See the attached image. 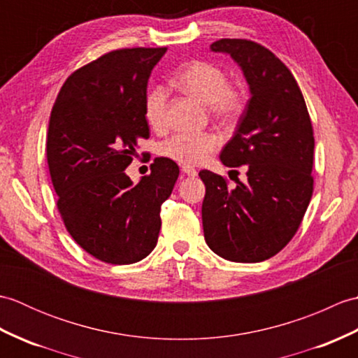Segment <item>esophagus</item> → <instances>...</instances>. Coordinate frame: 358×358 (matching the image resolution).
Listing matches in <instances>:
<instances>
[{
  "label": "esophagus",
  "mask_w": 358,
  "mask_h": 358,
  "mask_svg": "<svg viewBox=\"0 0 358 358\" xmlns=\"http://www.w3.org/2000/svg\"><path fill=\"white\" fill-rule=\"evenodd\" d=\"M181 172H183L185 175H187V177H196V169H194L192 166H187V164H185V166H181Z\"/></svg>",
  "instance_id": "34e87169"
}]
</instances>
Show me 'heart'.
Instances as JSON below:
<instances>
[{
  "instance_id": "b5f03b06",
  "label": "heart",
  "mask_w": 358,
  "mask_h": 358,
  "mask_svg": "<svg viewBox=\"0 0 358 358\" xmlns=\"http://www.w3.org/2000/svg\"><path fill=\"white\" fill-rule=\"evenodd\" d=\"M173 85L187 95L208 104L210 115L220 121L237 120L245 108V95L227 83L226 73L208 62H191L175 73ZM167 94L163 87H152L144 98V117L149 126H166ZM210 132H178L159 146V154L187 166L201 164L218 148Z\"/></svg>"
}]
</instances>
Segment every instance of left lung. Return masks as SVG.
<instances>
[{
	"instance_id": "1",
	"label": "left lung",
	"mask_w": 358,
	"mask_h": 358,
	"mask_svg": "<svg viewBox=\"0 0 358 358\" xmlns=\"http://www.w3.org/2000/svg\"><path fill=\"white\" fill-rule=\"evenodd\" d=\"M210 49L238 63L250 98L220 154L227 167L246 164L248 181L229 189L222 175L199 173L206 186L204 240L229 262H264L292 240L313 196V123L294 75L269 49L241 38H223Z\"/></svg>"
}]
</instances>
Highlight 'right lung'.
<instances>
[{
    "label": "right lung",
    "instance_id": "obj_1",
    "mask_svg": "<svg viewBox=\"0 0 358 358\" xmlns=\"http://www.w3.org/2000/svg\"><path fill=\"white\" fill-rule=\"evenodd\" d=\"M166 48L118 49L64 81L49 120L48 164L67 232L87 254L110 264L143 260L157 246L159 209L180 169L158 157L134 185L124 169L138 141L148 81Z\"/></svg>",
    "mask_w": 358,
    "mask_h": 358
}]
</instances>
